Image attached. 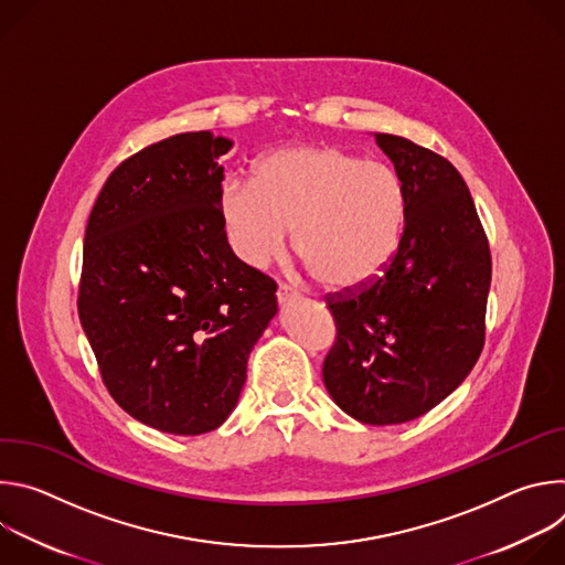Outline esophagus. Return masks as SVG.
Masks as SVG:
<instances>
[{
  "instance_id": "1",
  "label": "esophagus",
  "mask_w": 565,
  "mask_h": 565,
  "mask_svg": "<svg viewBox=\"0 0 565 565\" xmlns=\"http://www.w3.org/2000/svg\"><path fill=\"white\" fill-rule=\"evenodd\" d=\"M295 299H297V292L290 290L286 284H281V286L277 288V301H279V306H286V303H290V301H295Z\"/></svg>"
}]
</instances>
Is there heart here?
Returning <instances> with one entry per match:
<instances>
[{
	"label": "heart",
	"instance_id": "obj_1",
	"mask_svg": "<svg viewBox=\"0 0 565 565\" xmlns=\"http://www.w3.org/2000/svg\"><path fill=\"white\" fill-rule=\"evenodd\" d=\"M227 250L248 268L277 262L295 230V253L331 292L375 284L395 262L407 192L393 168L335 145L266 153L253 185L227 179L216 196Z\"/></svg>",
	"mask_w": 565,
	"mask_h": 565
}]
</instances>
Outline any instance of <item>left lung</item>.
<instances>
[{"mask_svg":"<svg viewBox=\"0 0 565 565\" xmlns=\"http://www.w3.org/2000/svg\"><path fill=\"white\" fill-rule=\"evenodd\" d=\"M375 140L407 192L405 238L375 284L329 301L338 338L321 375L344 414L384 427L420 418L473 369L492 259L449 160L402 136Z\"/></svg>","mask_w":565,"mask_h":565,"instance_id":"1","label":"left lung"}]
</instances>
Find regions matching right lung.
<instances>
[{
  "mask_svg": "<svg viewBox=\"0 0 565 565\" xmlns=\"http://www.w3.org/2000/svg\"><path fill=\"white\" fill-rule=\"evenodd\" d=\"M232 145L192 131L145 147L111 172L85 232L79 324L111 397L166 434L227 420L277 315L275 281L223 238L216 160Z\"/></svg>",
  "mask_w": 565,
  "mask_h": 565,
  "instance_id": "add662e5",
  "label": "right lung"
}]
</instances>
